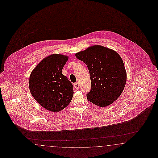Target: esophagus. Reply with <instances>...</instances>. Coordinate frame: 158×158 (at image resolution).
I'll list each match as a JSON object with an SVG mask.
<instances>
[{
	"instance_id": "obj_1",
	"label": "esophagus",
	"mask_w": 158,
	"mask_h": 158,
	"mask_svg": "<svg viewBox=\"0 0 158 158\" xmlns=\"http://www.w3.org/2000/svg\"><path fill=\"white\" fill-rule=\"evenodd\" d=\"M73 86L75 87V89L77 90V89H79V83L78 82L75 83L73 84Z\"/></svg>"
}]
</instances>
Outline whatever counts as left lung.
Segmentation results:
<instances>
[{
	"instance_id": "obj_1",
	"label": "left lung",
	"mask_w": 158,
	"mask_h": 158,
	"mask_svg": "<svg viewBox=\"0 0 158 158\" xmlns=\"http://www.w3.org/2000/svg\"><path fill=\"white\" fill-rule=\"evenodd\" d=\"M90 73L91 87L88 101L100 107L112 104L120 96L126 83V71L122 58L114 50L94 45L76 53Z\"/></svg>"
}]
</instances>
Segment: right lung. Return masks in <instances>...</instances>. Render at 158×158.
I'll return each instance as SVG.
<instances>
[{"mask_svg": "<svg viewBox=\"0 0 158 158\" xmlns=\"http://www.w3.org/2000/svg\"><path fill=\"white\" fill-rule=\"evenodd\" d=\"M68 60L67 56L52 54L43 59L31 73L30 92L47 110L57 112L67 107L72 100L73 87L62 73Z\"/></svg>", "mask_w": 158, "mask_h": 158, "instance_id": "right-lung-1", "label": "right lung"}]
</instances>
